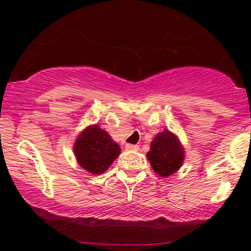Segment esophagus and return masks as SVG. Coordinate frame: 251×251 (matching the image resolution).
I'll list each match as a JSON object with an SVG mask.
<instances>
[{
    "label": "esophagus",
    "instance_id": "34e87169",
    "mask_svg": "<svg viewBox=\"0 0 251 251\" xmlns=\"http://www.w3.org/2000/svg\"><path fill=\"white\" fill-rule=\"evenodd\" d=\"M126 150H131V151H138L139 147L135 145H126Z\"/></svg>",
    "mask_w": 251,
    "mask_h": 251
}]
</instances>
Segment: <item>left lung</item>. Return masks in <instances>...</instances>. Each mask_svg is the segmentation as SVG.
Instances as JSON below:
<instances>
[{
    "instance_id": "8db88e82",
    "label": "left lung",
    "mask_w": 251,
    "mask_h": 251,
    "mask_svg": "<svg viewBox=\"0 0 251 251\" xmlns=\"http://www.w3.org/2000/svg\"><path fill=\"white\" fill-rule=\"evenodd\" d=\"M147 159L156 175L168 177L181 168L185 159V150L176 134L164 130L156 134L151 142Z\"/></svg>"
}]
</instances>
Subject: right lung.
<instances>
[{"label":"right lung","mask_w":251,"mask_h":251,"mask_svg":"<svg viewBox=\"0 0 251 251\" xmlns=\"http://www.w3.org/2000/svg\"><path fill=\"white\" fill-rule=\"evenodd\" d=\"M80 167L91 175H101L121 152L120 146L99 125H90L76 137L73 146Z\"/></svg>","instance_id":"1"}]
</instances>
